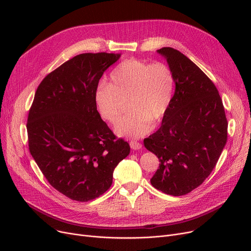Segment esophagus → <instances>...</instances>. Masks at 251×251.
Wrapping results in <instances>:
<instances>
[{"instance_id": "esophagus-1", "label": "esophagus", "mask_w": 251, "mask_h": 251, "mask_svg": "<svg viewBox=\"0 0 251 251\" xmlns=\"http://www.w3.org/2000/svg\"><path fill=\"white\" fill-rule=\"evenodd\" d=\"M130 148L132 149L133 151H137V150H140L142 148L141 143L138 142V141H130Z\"/></svg>"}]
</instances>
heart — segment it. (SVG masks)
<instances>
[{
  "mask_svg": "<svg viewBox=\"0 0 251 251\" xmlns=\"http://www.w3.org/2000/svg\"><path fill=\"white\" fill-rule=\"evenodd\" d=\"M173 91L174 76L169 66L131 58L116 66L108 84L98 86L95 104L103 120L116 124L120 120L124 101L127 100L131 114L116 126V133L119 136L139 138L151 130V121H160L166 115Z\"/></svg>",
  "mask_w": 251,
  "mask_h": 251,
  "instance_id": "b5f03b06",
  "label": "heart"
}]
</instances>
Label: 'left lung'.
Listing matches in <instances>:
<instances>
[{"label": "left lung", "mask_w": 251, "mask_h": 251, "mask_svg": "<svg viewBox=\"0 0 251 251\" xmlns=\"http://www.w3.org/2000/svg\"><path fill=\"white\" fill-rule=\"evenodd\" d=\"M157 52L173 73L175 92L161 127L143 143L160 161L151 185L180 196L212 173L226 146L228 122L217 87L190 59L173 48Z\"/></svg>", "instance_id": "left-lung-1"}]
</instances>
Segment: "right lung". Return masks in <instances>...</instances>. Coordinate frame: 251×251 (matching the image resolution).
<instances>
[{
	"instance_id": "1",
	"label": "right lung",
	"mask_w": 251,
	"mask_h": 251,
	"mask_svg": "<svg viewBox=\"0 0 251 251\" xmlns=\"http://www.w3.org/2000/svg\"><path fill=\"white\" fill-rule=\"evenodd\" d=\"M120 56L77 55L48 74L34 95L26 125L29 151L50 185L70 200L83 202L104 193L130 152L95 104L100 77Z\"/></svg>"
}]
</instances>
